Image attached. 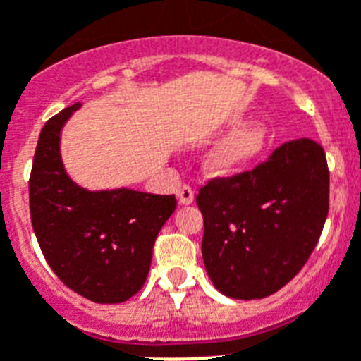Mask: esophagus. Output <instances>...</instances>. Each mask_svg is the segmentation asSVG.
<instances>
[{
  "label": "esophagus",
  "mask_w": 361,
  "mask_h": 361,
  "mask_svg": "<svg viewBox=\"0 0 361 361\" xmlns=\"http://www.w3.org/2000/svg\"><path fill=\"white\" fill-rule=\"evenodd\" d=\"M193 188L190 184H183V186L177 190V197L180 201V204H192L193 202Z\"/></svg>",
  "instance_id": "esophagus-1"
}]
</instances>
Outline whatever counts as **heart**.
I'll return each instance as SVG.
<instances>
[{"label":"heart","instance_id":"obj_1","mask_svg":"<svg viewBox=\"0 0 361 361\" xmlns=\"http://www.w3.org/2000/svg\"><path fill=\"white\" fill-rule=\"evenodd\" d=\"M267 142H269V130L264 125H249L247 129L231 136L221 147H217L210 154L208 169L216 175L234 173L258 159L266 149Z\"/></svg>","mask_w":361,"mask_h":361}]
</instances>
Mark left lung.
Instances as JSON below:
<instances>
[{
    "label": "left lung",
    "mask_w": 361,
    "mask_h": 361,
    "mask_svg": "<svg viewBox=\"0 0 361 361\" xmlns=\"http://www.w3.org/2000/svg\"><path fill=\"white\" fill-rule=\"evenodd\" d=\"M329 193L326 154L310 138L286 142L252 169L199 188L202 260L217 290L251 300L284 288L319 241Z\"/></svg>",
    "instance_id": "1"
}]
</instances>
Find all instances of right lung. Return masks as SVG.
Returning <instances> with one entry per match:
<instances>
[{"label": "right lung", "mask_w": 361, "mask_h": 361, "mask_svg": "<svg viewBox=\"0 0 361 361\" xmlns=\"http://www.w3.org/2000/svg\"><path fill=\"white\" fill-rule=\"evenodd\" d=\"M77 106L47 120L38 138L29 177L32 231L49 267L70 290L99 305H116L142 290L154 240L177 199L77 186L64 171L59 149L62 125Z\"/></svg>", "instance_id": "obj_1"}]
</instances>
